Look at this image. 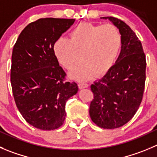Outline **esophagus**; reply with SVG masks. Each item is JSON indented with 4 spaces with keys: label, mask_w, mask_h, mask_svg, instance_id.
<instances>
[{
    "label": "esophagus",
    "mask_w": 157,
    "mask_h": 157,
    "mask_svg": "<svg viewBox=\"0 0 157 157\" xmlns=\"http://www.w3.org/2000/svg\"><path fill=\"white\" fill-rule=\"evenodd\" d=\"M78 88H79L80 89H86V88L89 87V85H88L87 83H84V82H79L78 84Z\"/></svg>",
    "instance_id": "34e87169"
}]
</instances>
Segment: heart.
<instances>
[{"mask_svg": "<svg viewBox=\"0 0 157 157\" xmlns=\"http://www.w3.org/2000/svg\"><path fill=\"white\" fill-rule=\"evenodd\" d=\"M122 45V35L115 25L82 22L71 30L69 39L59 38L54 42L53 53L68 70L74 67L79 53L82 60L69 75L74 79L86 80L95 73L102 75L108 72L117 61Z\"/></svg>", "mask_w": 157, "mask_h": 157, "instance_id": "b5f03b06", "label": "heart"}]
</instances>
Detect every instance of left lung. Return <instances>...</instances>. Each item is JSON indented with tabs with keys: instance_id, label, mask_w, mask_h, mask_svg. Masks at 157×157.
Segmentation results:
<instances>
[{
	"instance_id": "1",
	"label": "left lung",
	"mask_w": 157,
	"mask_h": 157,
	"mask_svg": "<svg viewBox=\"0 0 157 157\" xmlns=\"http://www.w3.org/2000/svg\"><path fill=\"white\" fill-rule=\"evenodd\" d=\"M117 27L122 45L113 68L91 86L94 98L89 107L92 122L103 129H116L134 116L143 98L146 56L141 42L129 25L113 17H103Z\"/></svg>"
}]
</instances>
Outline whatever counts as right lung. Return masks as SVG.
<instances>
[{
  "label": "right lung",
  "instance_id": "1",
  "mask_svg": "<svg viewBox=\"0 0 157 157\" xmlns=\"http://www.w3.org/2000/svg\"><path fill=\"white\" fill-rule=\"evenodd\" d=\"M75 21L47 17L31 22L13 48L10 82L14 101L24 119L37 129L60 127L67 100L78 90L75 82H65L66 74L53 53L54 42Z\"/></svg>",
  "mask_w": 157,
  "mask_h": 157
}]
</instances>
